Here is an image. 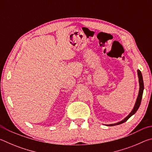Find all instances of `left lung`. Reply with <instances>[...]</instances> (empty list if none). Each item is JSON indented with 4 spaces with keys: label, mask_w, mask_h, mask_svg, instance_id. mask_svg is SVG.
Returning a JSON list of instances; mask_svg holds the SVG:
<instances>
[{
    "label": "left lung",
    "mask_w": 152,
    "mask_h": 152,
    "mask_svg": "<svg viewBox=\"0 0 152 152\" xmlns=\"http://www.w3.org/2000/svg\"><path fill=\"white\" fill-rule=\"evenodd\" d=\"M137 76H138V78H139V85H140V90H139V93H138V96L137 99H136L134 107H133V109L131 113L129 114L127 117H126L125 119H123L122 121H121L119 122H117L116 123H113V124H109V125H106L107 126H114V125H120L121 123H125V121L129 119V118L135 114V113L137 112V110H138L139 107H140V104H141V99H142V96H143V89H144V85H143V77H142V74H141V71L140 70H137Z\"/></svg>",
    "instance_id": "1"
}]
</instances>
